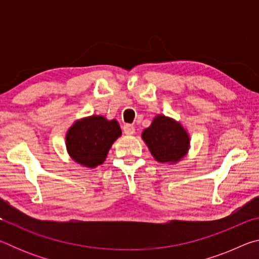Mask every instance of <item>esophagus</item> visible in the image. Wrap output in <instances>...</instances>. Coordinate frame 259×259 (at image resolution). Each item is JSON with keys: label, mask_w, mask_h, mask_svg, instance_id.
<instances>
[{"label": "esophagus", "mask_w": 259, "mask_h": 259, "mask_svg": "<svg viewBox=\"0 0 259 259\" xmlns=\"http://www.w3.org/2000/svg\"><path fill=\"white\" fill-rule=\"evenodd\" d=\"M123 131L125 135H134L135 134V126L133 124L126 123L123 125Z\"/></svg>", "instance_id": "1"}]
</instances>
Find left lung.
Masks as SVG:
<instances>
[{
    "label": "left lung",
    "mask_w": 259,
    "mask_h": 259,
    "mask_svg": "<svg viewBox=\"0 0 259 259\" xmlns=\"http://www.w3.org/2000/svg\"><path fill=\"white\" fill-rule=\"evenodd\" d=\"M142 136L152 155L162 163L182 159L190 144V137L182 124L164 115L156 116Z\"/></svg>",
    "instance_id": "8db88e82"
}]
</instances>
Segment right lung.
Wrapping results in <instances>:
<instances>
[{"instance_id": "add662e5", "label": "right lung", "mask_w": 259, "mask_h": 259, "mask_svg": "<svg viewBox=\"0 0 259 259\" xmlns=\"http://www.w3.org/2000/svg\"><path fill=\"white\" fill-rule=\"evenodd\" d=\"M120 136L121 128L115 120L107 121L97 115L87 117L69 128L67 151L77 163L94 168L103 163L112 144Z\"/></svg>"}]
</instances>
